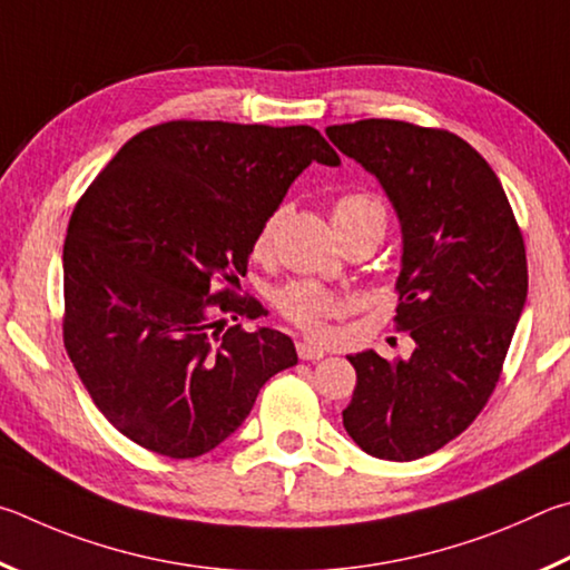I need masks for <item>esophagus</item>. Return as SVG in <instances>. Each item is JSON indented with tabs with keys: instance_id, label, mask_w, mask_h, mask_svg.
Segmentation results:
<instances>
[{
	"instance_id": "obj_1",
	"label": "esophagus",
	"mask_w": 570,
	"mask_h": 570,
	"mask_svg": "<svg viewBox=\"0 0 570 570\" xmlns=\"http://www.w3.org/2000/svg\"><path fill=\"white\" fill-rule=\"evenodd\" d=\"M297 355H301V361H321V357H325V351L313 343H297Z\"/></svg>"
}]
</instances>
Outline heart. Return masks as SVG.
Here are the masks:
<instances>
[{
	"mask_svg": "<svg viewBox=\"0 0 570 570\" xmlns=\"http://www.w3.org/2000/svg\"><path fill=\"white\" fill-rule=\"evenodd\" d=\"M375 213H383V209L373 197L345 195L337 199V205L333 209V223L335 219H357V217H367ZM279 215H283V209H277L275 215H269L263 229H259L257 243H255L257 253H263V249H267L269 243H273ZM277 305H279V311L291 317L293 323H297L311 333L323 331L325 321H331V317H337L347 311V303L341 295L327 291V287H323V285H315V283H293V285L283 287V291L277 293Z\"/></svg>",
	"mask_w": 570,
	"mask_h": 570,
	"instance_id": "heart-1",
	"label": "heart"
}]
</instances>
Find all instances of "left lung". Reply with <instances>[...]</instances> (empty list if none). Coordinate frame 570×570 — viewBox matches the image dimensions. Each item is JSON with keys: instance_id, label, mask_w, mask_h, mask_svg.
<instances>
[{"instance_id": "left-lung-1", "label": "left lung", "mask_w": 570, "mask_h": 570, "mask_svg": "<svg viewBox=\"0 0 570 570\" xmlns=\"http://www.w3.org/2000/svg\"><path fill=\"white\" fill-rule=\"evenodd\" d=\"M381 183L401 223L397 325L411 357L347 355L343 411L367 455L415 461L461 435L491 397L528 295L521 229L491 165L458 135L397 119L325 129Z\"/></svg>"}]
</instances>
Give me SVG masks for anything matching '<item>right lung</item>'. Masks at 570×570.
Here are the masks:
<instances>
[{"instance_id": "1", "label": "right lung", "mask_w": 570, "mask_h": 570, "mask_svg": "<svg viewBox=\"0 0 570 570\" xmlns=\"http://www.w3.org/2000/svg\"><path fill=\"white\" fill-rule=\"evenodd\" d=\"M313 163L341 157L307 125L183 119L129 139L77 203L62 255L65 347L132 443L205 455L297 363L285 333L227 325L263 307L216 285L239 287L259 229Z\"/></svg>"}]
</instances>
